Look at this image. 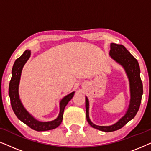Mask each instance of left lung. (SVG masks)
I'll return each instance as SVG.
<instances>
[{"mask_svg": "<svg viewBox=\"0 0 151 151\" xmlns=\"http://www.w3.org/2000/svg\"><path fill=\"white\" fill-rule=\"evenodd\" d=\"M109 55L113 60L123 67L127 73L129 82L130 102L124 115L116 123L110 126H98L91 121L88 112L89 102L87 97H85L86 116L88 123L94 129L104 132L117 131L133 119L139 109L142 96L143 94V85L140 78V69L137 60L123 45L115 43H111Z\"/></svg>", "mask_w": 151, "mask_h": 151, "instance_id": "obj_1", "label": "left lung"}]
</instances>
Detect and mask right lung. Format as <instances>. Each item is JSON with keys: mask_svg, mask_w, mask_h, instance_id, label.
Masks as SVG:
<instances>
[{"mask_svg": "<svg viewBox=\"0 0 151 151\" xmlns=\"http://www.w3.org/2000/svg\"><path fill=\"white\" fill-rule=\"evenodd\" d=\"M31 56V51L26 50L21 56L16 60L12 71V79L9 85V96L11 105L16 117L22 122L37 131H45L54 129L60 124L63 118V113L65 106L71 100L75 93L73 91L64 97L60 102V112L56 119L52 121L41 122L35 119L24 108L19 96V84L22 68Z\"/></svg>", "mask_w": 151, "mask_h": 151, "instance_id": "right-lung-1", "label": "right lung"}]
</instances>
